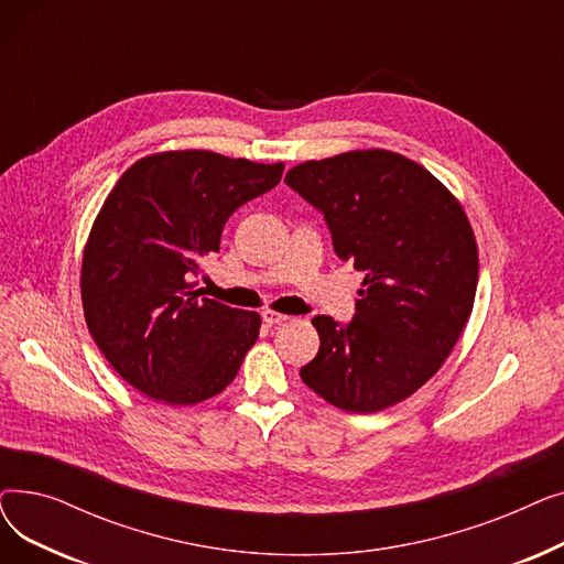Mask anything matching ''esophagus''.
I'll return each mask as SVG.
<instances>
[{"mask_svg": "<svg viewBox=\"0 0 564 564\" xmlns=\"http://www.w3.org/2000/svg\"><path fill=\"white\" fill-rule=\"evenodd\" d=\"M290 317L283 315V313H276V311H262V322L267 324V327H274V324H283L288 322Z\"/></svg>", "mask_w": 564, "mask_h": 564, "instance_id": "1", "label": "esophagus"}]
</instances>
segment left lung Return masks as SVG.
<instances>
[{
  "label": "left lung",
  "mask_w": 564,
  "mask_h": 564,
  "mask_svg": "<svg viewBox=\"0 0 564 564\" xmlns=\"http://www.w3.org/2000/svg\"><path fill=\"white\" fill-rule=\"evenodd\" d=\"M327 221L334 251L366 272L357 313L313 317L308 389L351 413L419 391L453 351L478 285V247L457 198L421 164L389 151L304 162L285 175Z\"/></svg>",
  "instance_id": "obj_1"
}]
</instances>
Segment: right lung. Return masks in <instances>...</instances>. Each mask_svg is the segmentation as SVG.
I'll return each instance as SVG.
<instances>
[{"label":"right lung","mask_w":564,"mask_h":564,"mask_svg":"<svg viewBox=\"0 0 564 564\" xmlns=\"http://www.w3.org/2000/svg\"><path fill=\"white\" fill-rule=\"evenodd\" d=\"M283 164L173 151L134 162L107 196L82 260L84 317L111 368L143 395L196 404L221 393L260 315L192 292L228 217L279 185Z\"/></svg>","instance_id":"add662e5"}]
</instances>
